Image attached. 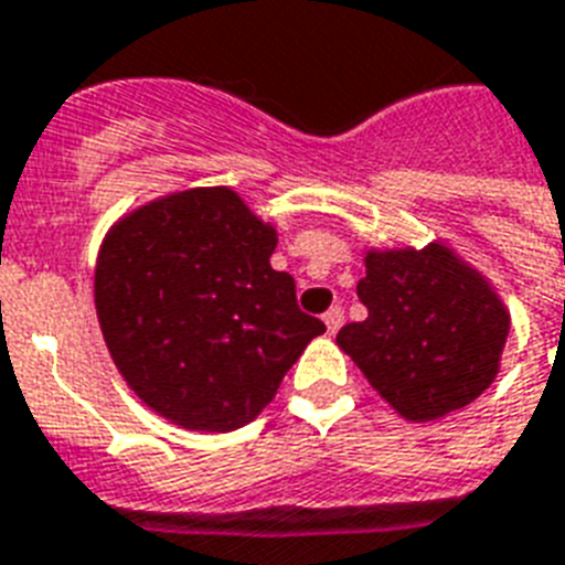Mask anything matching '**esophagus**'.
<instances>
[{
  "label": "esophagus",
  "instance_id": "1",
  "mask_svg": "<svg viewBox=\"0 0 565 565\" xmlns=\"http://www.w3.org/2000/svg\"><path fill=\"white\" fill-rule=\"evenodd\" d=\"M326 326H328V334H337V331H340V328H343V319H345V313H343V308H340V305H334V308L328 310L326 317Z\"/></svg>",
  "mask_w": 565,
  "mask_h": 565
}]
</instances>
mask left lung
Here are the masks:
<instances>
[{"instance_id": "obj_1", "label": "left lung", "mask_w": 565, "mask_h": 565, "mask_svg": "<svg viewBox=\"0 0 565 565\" xmlns=\"http://www.w3.org/2000/svg\"><path fill=\"white\" fill-rule=\"evenodd\" d=\"M358 296L370 317L340 328L337 345L404 419L466 407L499 375L508 310L446 246L366 252Z\"/></svg>"}]
</instances>
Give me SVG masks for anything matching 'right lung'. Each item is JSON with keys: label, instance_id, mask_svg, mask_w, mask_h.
Listing matches in <instances>:
<instances>
[{"label": "right lung", "instance_id": "1", "mask_svg": "<svg viewBox=\"0 0 565 565\" xmlns=\"http://www.w3.org/2000/svg\"><path fill=\"white\" fill-rule=\"evenodd\" d=\"M275 228L228 188L163 195L119 220L96 260V313L117 370L163 419L234 430L273 402L326 331L269 266Z\"/></svg>", "mask_w": 565, "mask_h": 565}]
</instances>
